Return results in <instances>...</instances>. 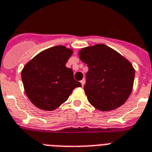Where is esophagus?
<instances>
[{
    "mask_svg": "<svg viewBox=\"0 0 152 152\" xmlns=\"http://www.w3.org/2000/svg\"><path fill=\"white\" fill-rule=\"evenodd\" d=\"M80 83H81V84H82V86L83 87V86H84V84H85V80H84V79L81 80V81H80Z\"/></svg>",
    "mask_w": 152,
    "mask_h": 152,
    "instance_id": "esophagus-1",
    "label": "esophagus"
}]
</instances>
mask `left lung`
I'll return each instance as SVG.
<instances>
[{"label":"left lung","mask_w":152,"mask_h":152,"mask_svg":"<svg viewBox=\"0 0 152 152\" xmlns=\"http://www.w3.org/2000/svg\"><path fill=\"white\" fill-rule=\"evenodd\" d=\"M79 56L89 68L84 86L88 102L102 112L123 105L134 87L135 70L132 64L102 44L82 48Z\"/></svg>","instance_id":"obj_1"}]
</instances>
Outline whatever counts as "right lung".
I'll return each mask as SVG.
<instances>
[{
  "mask_svg": "<svg viewBox=\"0 0 152 152\" xmlns=\"http://www.w3.org/2000/svg\"><path fill=\"white\" fill-rule=\"evenodd\" d=\"M73 50L62 45L43 50L26 64L22 70L25 92L36 107L53 111L69 98L76 87L73 71L65 66Z\"/></svg>",
  "mask_w": 152,
  "mask_h": 152,
  "instance_id": "right-lung-1",
  "label": "right lung"
}]
</instances>
